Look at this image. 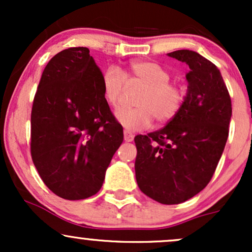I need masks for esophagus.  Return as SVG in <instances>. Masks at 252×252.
I'll return each instance as SVG.
<instances>
[{
	"label": "esophagus",
	"mask_w": 252,
	"mask_h": 252,
	"mask_svg": "<svg viewBox=\"0 0 252 252\" xmlns=\"http://www.w3.org/2000/svg\"><path fill=\"white\" fill-rule=\"evenodd\" d=\"M124 141L126 142H131L132 140H134V134H131V132L128 131V130H124Z\"/></svg>",
	"instance_id": "1"
}]
</instances>
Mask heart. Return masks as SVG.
<instances>
[{"mask_svg":"<svg viewBox=\"0 0 252 252\" xmlns=\"http://www.w3.org/2000/svg\"><path fill=\"white\" fill-rule=\"evenodd\" d=\"M172 76L160 63L137 60L122 73L116 67H109L102 77L103 96L111 108H117L122 97L124 83H137L143 90L137 94V106L123 108L116 117L124 128L140 130L150 126L153 120L167 123L180 112L186 99V91L181 85L170 82Z\"/></svg>","mask_w":252,"mask_h":252,"instance_id":"obj_1","label":"heart"}]
</instances>
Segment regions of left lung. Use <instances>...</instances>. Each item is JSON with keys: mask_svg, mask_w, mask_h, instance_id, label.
<instances>
[{"mask_svg": "<svg viewBox=\"0 0 252 252\" xmlns=\"http://www.w3.org/2000/svg\"><path fill=\"white\" fill-rule=\"evenodd\" d=\"M189 67L184 105L162 129L135 136V174L146 195L164 205L193 198L211 181L228 136L232 105L220 71L199 53H168Z\"/></svg>", "mask_w": 252, "mask_h": 252, "instance_id": "obj_1", "label": "left lung"}]
</instances>
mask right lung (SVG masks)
Wrapping results in <instances>:
<instances>
[{
  "label": "right lung",
  "instance_id": "add662e5",
  "mask_svg": "<svg viewBox=\"0 0 252 252\" xmlns=\"http://www.w3.org/2000/svg\"><path fill=\"white\" fill-rule=\"evenodd\" d=\"M89 48L56 54L42 72L31 115V155L43 184L67 200L94 195L123 142Z\"/></svg>",
  "mask_w": 252,
  "mask_h": 252
}]
</instances>
